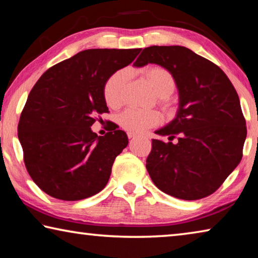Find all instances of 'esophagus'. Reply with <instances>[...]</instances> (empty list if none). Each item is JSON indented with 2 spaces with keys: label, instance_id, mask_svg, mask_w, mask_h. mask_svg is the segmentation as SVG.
Wrapping results in <instances>:
<instances>
[{
  "label": "esophagus",
  "instance_id": "esophagus-1",
  "mask_svg": "<svg viewBox=\"0 0 258 258\" xmlns=\"http://www.w3.org/2000/svg\"><path fill=\"white\" fill-rule=\"evenodd\" d=\"M127 137H128L130 139H134V138H137V137H138V135H137V134H135V133H132V132H128V133H127Z\"/></svg>",
  "mask_w": 258,
  "mask_h": 258
}]
</instances>
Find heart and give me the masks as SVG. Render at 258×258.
I'll return each instance as SVG.
<instances>
[{
	"label": "heart",
	"mask_w": 258,
	"mask_h": 258,
	"mask_svg": "<svg viewBox=\"0 0 258 258\" xmlns=\"http://www.w3.org/2000/svg\"><path fill=\"white\" fill-rule=\"evenodd\" d=\"M131 72L121 68L108 77L103 85V98L109 107L117 108L123 102V90L128 82ZM147 80L152 90L158 95L164 106L168 104V97L176 87L175 78L167 69L163 67H151L146 72ZM159 123V115L156 111H145L139 109H126L118 116L120 127L132 133H142Z\"/></svg>",
	"instance_id": "b5f03b06"
}]
</instances>
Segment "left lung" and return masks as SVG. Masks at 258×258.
Listing matches in <instances>:
<instances>
[{
	"instance_id": "left-lung-1",
	"label": "left lung",
	"mask_w": 258,
	"mask_h": 258,
	"mask_svg": "<svg viewBox=\"0 0 258 258\" xmlns=\"http://www.w3.org/2000/svg\"><path fill=\"white\" fill-rule=\"evenodd\" d=\"M156 63L175 78V118L156 134L177 143L152 140L147 171L165 194L197 200L215 192L242 158L246 120L237 91L222 69L184 46L143 49L135 67Z\"/></svg>"
}]
</instances>
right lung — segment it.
<instances>
[{
  "label": "right lung",
  "mask_w": 258,
  "mask_h": 258,
  "mask_svg": "<svg viewBox=\"0 0 258 258\" xmlns=\"http://www.w3.org/2000/svg\"><path fill=\"white\" fill-rule=\"evenodd\" d=\"M141 49H91L54 64L30 91L20 115L18 138L30 177L51 197L75 202L107 185L115 158L128 145L113 128L91 130L108 112L103 85L132 62Z\"/></svg>",
  "instance_id": "right-lung-1"
}]
</instances>
